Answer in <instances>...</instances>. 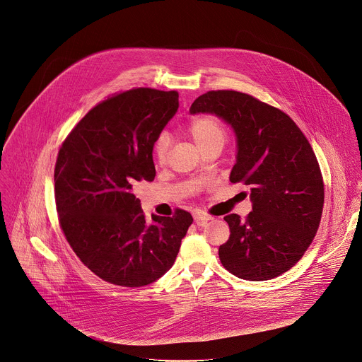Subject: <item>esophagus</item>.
Listing matches in <instances>:
<instances>
[{"mask_svg": "<svg viewBox=\"0 0 362 362\" xmlns=\"http://www.w3.org/2000/svg\"><path fill=\"white\" fill-rule=\"evenodd\" d=\"M194 220H196V223H206V221H210V220H213V216H210V214H207L206 211H202V210H197V211H194Z\"/></svg>", "mask_w": 362, "mask_h": 362, "instance_id": "obj_1", "label": "esophagus"}]
</instances>
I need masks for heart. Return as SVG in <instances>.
I'll use <instances>...</instances> for the list:
<instances>
[{
  "instance_id": "b5f03b06",
  "label": "heart",
  "mask_w": 362,
  "mask_h": 362,
  "mask_svg": "<svg viewBox=\"0 0 362 362\" xmlns=\"http://www.w3.org/2000/svg\"><path fill=\"white\" fill-rule=\"evenodd\" d=\"M187 134L190 135V138L194 141L200 151L213 145L223 146L227 136L223 121L213 114H204L193 118L187 124ZM169 146V136L166 134H160L153 145V158L158 165H163L166 162Z\"/></svg>"
}]
</instances>
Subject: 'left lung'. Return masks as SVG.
Returning a JSON list of instances; mask_svg holds the SVG:
<instances>
[{
	"mask_svg": "<svg viewBox=\"0 0 362 362\" xmlns=\"http://www.w3.org/2000/svg\"><path fill=\"white\" fill-rule=\"evenodd\" d=\"M190 112L216 114L234 128L238 152L230 182L251 190L245 220L224 217L230 238L218 248L223 267L245 281L285 274L308 251L322 220L325 183L312 145L288 114L247 93L207 91Z\"/></svg>",
	"mask_w": 362,
	"mask_h": 362,
	"instance_id": "left-lung-1",
	"label": "left lung"
}]
</instances>
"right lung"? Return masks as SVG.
<instances>
[{
    "mask_svg": "<svg viewBox=\"0 0 362 362\" xmlns=\"http://www.w3.org/2000/svg\"><path fill=\"white\" fill-rule=\"evenodd\" d=\"M179 107L177 91L139 87L93 107L63 141L54 165L60 228L100 279L149 285L173 265L193 217L176 209L148 224L134 189L152 182L153 145Z\"/></svg>",
    "mask_w": 362,
    "mask_h": 362,
    "instance_id": "add662e5",
    "label": "right lung"
}]
</instances>
